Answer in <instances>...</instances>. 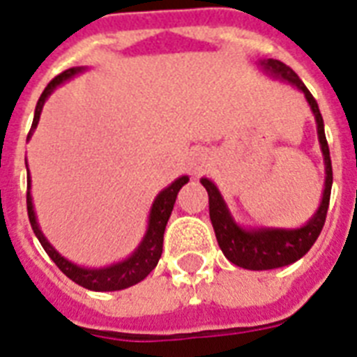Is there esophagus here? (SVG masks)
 I'll return each mask as SVG.
<instances>
[{
  "label": "esophagus",
  "mask_w": 357,
  "mask_h": 357,
  "mask_svg": "<svg viewBox=\"0 0 357 357\" xmlns=\"http://www.w3.org/2000/svg\"><path fill=\"white\" fill-rule=\"evenodd\" d=\"M209 161H211V157H209V153H207L206 150L196 151L195 157H192V170H195L196 174L204 172V170L209 167Z\"/></svg>",
  "instance_id": "1"
}]
</instances>
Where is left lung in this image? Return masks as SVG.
Masks as SVG:
<instances>
[{
	"mask_svg": "<svg viewBox=\"0 0 357 357\" xmlns=\"http://www.w3.org/2000/svg\"><path fill=\"white\" fill-rule=\"evenodd\" d=\"M259 66L265 72L278 77V79L287 81L294 85L298 91L304 92L305 100L310 103L311 111L315 114L317 133H319V142H321L322 155H324V168H326V179H324V192H322L321 206L317 213L307 220L305 226L296 229L283 228H255L244 229L241 228L231 217L222 195L218 192L217 185L211 179L202 178V185L206 187L209 195V217H211L213 229L217 235L218 246L224 252L234 265L248 268V271H271V268H280V266L291 265L298 261L302 255L310 252V248L315 244L317 237L321 235L322 226L326 222L328 206H330V192H332L333 172L332 159H330V148H328L326 135H324V122L322 114L319 111L317 100L311 96L307 86L302 83L298 75L294 74L293 68L276 59H263L259 61Z\"/></svg>",
	"mask_w": 357,
	"mask_h": 357,
	"instance_id": "left-lung-1",
	"label": "left lung"
}]
</instances>
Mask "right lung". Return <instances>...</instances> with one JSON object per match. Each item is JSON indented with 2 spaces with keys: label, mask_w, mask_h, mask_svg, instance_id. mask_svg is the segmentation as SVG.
Segmentation results:
<instances>
[{
  "label": "right lung",
  "mask_w": 357,
  "mask_h": 357,
  "mask_svg": "<svg viewBox=\"0 0 357 357\" xmlns=\"http://www.w3.org/2000/svg\"><path fill=\"white\" fill-rule=\"evenodd\" d=\"M83 70H85L83 66L64 70L63 74H59L55 79H52L47 83V86L44 89L40 98H38V103H36L35 119H33V126H31V131L29 135H27V139H29L31 135H33V131L36 129V123L40 120L42 107H44V102L47 100V96H50L63 81L74 77L75 74H79ZM187 181H189V178H187V176H181V178L176 179L172 185H168L167 189L161 190V192L157 195V198L153 200V206H151L150 209L148 229H146V235L142 237V241H140L139 248L135 250L128 259L120 261V263H114V265L111 266H103V268H85V266L74 265L72 261L64 259L63 255L59 254L57 250L47 243V238L44 237V234H42L40 228H38V222H36V215L35 209H33V198H31L29 189H27V215H29L31 228L35 231L36 238L40 241L42 248L46 250V254L52 257L53 263H55L72 282H75L77 285H81V287L91 289V291H120V289L131 287L135 283L142 282V280H144V278L157 266V261H159V257H161L162 254V235H165V228H167V222L168 218H170V213H172L174 209V204H176L179 189H181Z\"/></svg>",
  "instance_id": "right-lung-1"
}]
</instances>
